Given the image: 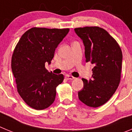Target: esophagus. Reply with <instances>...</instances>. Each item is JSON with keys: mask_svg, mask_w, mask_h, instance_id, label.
I'll return each mask as SVG.
<instances>
[{"mask_svg": "<svg viewBox=\"0 0 132 132\" xmlns=\"http://www.w3.org/2000/svg\"><path fill=\"white\" fill-rule=\"evenodd\" d=\"M65 78L66 79H74V77L72 76H70V75H66L65 76Z\"/></svg>", "mask_w": 132, "mask_h": 132, "instance_id": "1", "label": "esophagus"}]
</instances>
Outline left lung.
<instances>
[{"label": "left lung", "instance_id": "obj_1", "mask_svg": "<svg viewBox=\"0 0 132 132\" xmlns=\"http://www.w3.org/2000/svg\"><path fill=\"white\" fill-rule=\"evenodd\" d=\"M85 47V62H91V79L82 78L84 87L78 91L79 99L91 107L101 106L111 98L120 81L122 53L112 36L98 27L74 29Z\"/></svg>", "mask_w": 132, "mask_h": 132}]
</instances>
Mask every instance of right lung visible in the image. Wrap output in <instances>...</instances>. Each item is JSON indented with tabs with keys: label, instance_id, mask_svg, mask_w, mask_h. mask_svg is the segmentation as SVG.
Masks as SVG:
<instances>
[{
	"label": "right lung",
	"instance_id": "1",
	"mask_svg": "<svg viewBox=\"0 0 132 132\" xmlns=\"http://www.w3.org/2000/svg\"><path fill=\"white\" fill-rule=\"evenodd\" d=\"M69 29L33 28L21 37L14 51L11 68L19 94L30 107L43 110L54 101L56 88L63 74H54L45 68Z\"/></svg>",
	"mask_w": 132,
	"mask_h": 132
}]
</instances>
